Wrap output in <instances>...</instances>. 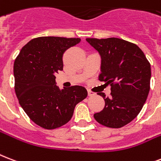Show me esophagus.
I'll return each instance as SVG.
<instances>
[{
  "label": "esophagus",
  "mask_w": 161,
  "mask_h": 161,
  "mask_svg": "<svg viewBox=\"0 0 161 161\" xmlns=\"http://www.w3.org/2000/svg\"><path fill=\"white\" fill-rule=\"evenodd\" d=\"M88 95H89V96H94V95H95V93L89 89V90H88Z\"/></svg>",
  "instance_id": "obj_1"
}]
</instances>
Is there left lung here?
<instances>
[{"instance_id":"obj_1","label":"left lung","mask_w":161,"mask_h":161,"mask_svg":"<svg viewBox=\"0 0 161 161\" xmlns=\"http://www.w3.org/2000/svg\"><path fill=\"white\" fill-rule=\"evenodd\" d=\"M101 56L99 80L110 85V97L98 93L105 107L94 115L100 124L111 128L124 127L138 116L150 89V63L140 48L118 38L86 39Z\"/></svg>"}]
</instances>
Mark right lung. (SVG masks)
Returning <instances> with one entry per match:
<instances>
[{"label": "right lung", "instance_id": "obj_1", "mask_svg": "<svg viewBox=\"0 0 161 161\" xmlns=\"http://www.w3.org/2000/svg\"><path fill=\"white\" fill-rule=\"evenodd\" d=\"M79 42V38L39 37L24 45L15 59L14 89L19 104L29 118L45 129L67 123L76 105L88 95L83 86L60 90L56 85L55 73L63 70V53Z\"/></svg>", "mask_w": 161, "mask_h": 161}]
</instances>
